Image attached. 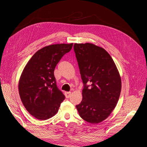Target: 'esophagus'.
I'll return each mask as SVG.
<instances>
[{"instance_id":"34e87169","label":"esophagus","mask_w":147,"mask_h":147,"mask_svg":"<svg viewBox=\"0 0 147 147\" xmlns=\"http://www.w3.org/2000/svg\"><path fill=\"white\" fill-rule=\"evenodd\" d=\"M65 97L67 98H69L71 95V92H65Z\"/></svg>"}]
</instances>
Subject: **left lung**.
<instances>
[{"mask_svg": "<svg viewBox=\"0 0 147 147\" xmlns=\"http://www.w3.org/2000/svg\"><path fill=\"white\" fill-rule=\"evenodd\" d=\"M74 51L84 84L82 100L76 109L84 120L100 123L117 104L121 76L113 59L103 48L88 43H75Z\"/></svg>", "mask_w": 147, "mask_h": 147, "instance_id": "8db88e82", "label": "left lung"}]
</instances>
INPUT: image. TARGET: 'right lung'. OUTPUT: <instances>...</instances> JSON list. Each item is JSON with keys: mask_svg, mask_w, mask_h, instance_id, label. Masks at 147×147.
<instances>
[{"mask_svg": "<svg viewBox=\"0 0 147 147\" xmlns=\"http://www.w3.org/2000/svg\"><path fill=\"white\" fill-rule=\"evenodd\" d=\"M73 43L56 44L39 50L26 65L19 82V92L26 110L39 120L58 112L65 95L56 85L54 71Z\"/></svg>", "mask_w": 147, "mask_h": 147, "instance_id": "right-lung-1", "label": "right lung"}]
</instances>
